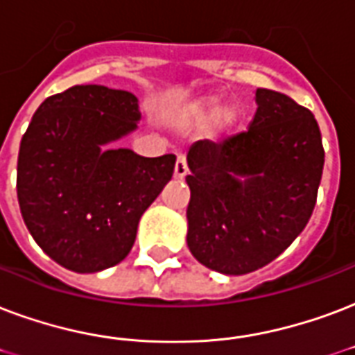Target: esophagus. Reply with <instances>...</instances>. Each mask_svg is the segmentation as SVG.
I'll return each mask as SVG.
<instances>
[{"label": "esophagus", "instance_id": "esophagus-1", "mask_svg": "<svg viewBox=\"0 0 355 355\" xmlns=\"http://www.w3.org/2000/svg\"><path fill=\"white\" fill-rule=\"evenodd\" d=\"M186 175H188V162L184 156H178L177 164H175V177L184 178Z\"/></svg>", "mask_w": 355, "mask_h": 355}]
</instances>
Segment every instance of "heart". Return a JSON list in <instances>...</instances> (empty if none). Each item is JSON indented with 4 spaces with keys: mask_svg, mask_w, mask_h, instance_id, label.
<instances>
[{
    "mask_svg": "<svg viewBox=\"0 0 355 355\" xmlns=\"http://www.w3.org/2000/svg\"><path fill=\"white\" fill-rule=\"evenodd\" d=\"M221 112H223V105H221L218 100H208V102H202V104L196 105L191 115H193V119H196L197 123H210V121H214L216 117H220ZM225 119L229 121L231 115H227Z\"/></svg>",
    "mask_w": 355,
    "mask_h": 355,
    "instance_id": "obj_1",
    "label": "heart"
}]
</instances>
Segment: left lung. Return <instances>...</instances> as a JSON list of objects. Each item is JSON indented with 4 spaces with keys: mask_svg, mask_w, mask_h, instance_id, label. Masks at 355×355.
Segmentation results:
<instances>
[{
    "mask_svg": "<svg viewBox=\"0 0 355 355\" xmlns=\"http://www.w3.org/2000/svg\"><path fill=\"white\" fill-rule=\"evenodd\" d=\"M255 96L250 128L220 143L197 141L188 153V248L201 264L227 275L266 266L296 240L313 214L324 169L311 110L270 89H257Z\"/></svg>",
    "mask_w": 355,
    "mask_h": 355,
    "instance_id": "1",
    "label": "left lung"
}]
</instances>
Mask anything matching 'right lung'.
<instances>
[{"mask_svg":"<svg viewBox=\"0 0 355 355\" xmlns=\"http://www.w3.org/2000/svg\"><path fill=\"white\" fill-rule=\"evenodd\" d=\"M128 91L74 85L39 105L20 141L16 193L40 250L78 274L115 266L134 245L141 214L175 171V154L100 150L137 126Z\"/></svg>","mask_w":355,"mask_h":355,"instance_id":"add662e5","label":"right lung"}]
</instances>
